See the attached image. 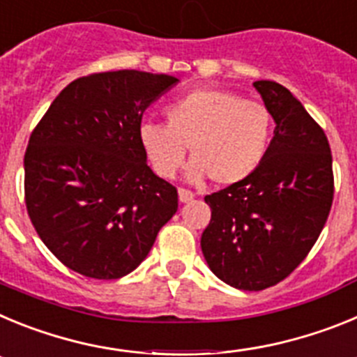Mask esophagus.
<instances>
[{"mask_svg": "<svg viewBox=\"0 0 357 357\" xmlns=\"http://www.w3.org/2000/svg\"><path fill=\"white\" fill-rule=\"evenodd\" d=\"M178 198H181L182 204H188V202L193 200L195 193H193V191H191V189L181 188V189H178Z\"/></svg>", "mask_w": 357, "mask_h": 357, "instance_id": "obj_1", "label": "esophagus"}]
</instances>
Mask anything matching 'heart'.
I'll return each mask as SVG.
<instances>
[{"label": "heart", "instance_id": "b5f03b06", "mask_svg": "<svg viewBox=\"0 0 357 357\" xmlns=\"http://www.w3.org/2000/svg\"><path fill=\"white\" fill-rule=\"evenodd\" d=\"M164 114L166 125L144 121L139 127L146 159L162 178L181 172L189 146L193 181L209 175L220 185L238 184L263 164L272 143L268 107L230 91H191L169 103Z\"/></svg>", "mask_w": 357, "mask_h": 357}]
</instances>
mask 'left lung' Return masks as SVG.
<instances>
[{
	"label": "left lung",
	"instance_id": "obj_1",
	"mask_svg": "<svg viewBox=\"0 0 357 357\" xmlns=\"http://www.w3.org/2000/svg\"><path fill=\"white\" fill-rule=\"evenodd\" d=\"M275 119L266 159L248 178L206 197L202 234L207 264L245 291L279 284L307 257L334 198L333 155L324 128L284 85L257 80Z\"/></svg>",
	"mask_w": 357,
	"mask_h": 357
}]
</instances>
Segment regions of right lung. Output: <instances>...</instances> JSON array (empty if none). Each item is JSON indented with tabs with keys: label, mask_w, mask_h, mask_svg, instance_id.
<instances>
[{
	"label": "right lung",
	"mask_w": 357,
	"mask_h": 357,
	"mask_svg": "<svg viewBox=\"0 0 357 357\" xmlns=\"http://www.w3.org/2000/svg\"><path fill=\"white\" fill-rule=\"evenodd\" d=\"M176 82L137 69L93 73L64 87L31 130L28 216L73 272L127 275L178 209L176 188L151 172L139 143L144 109Z\"/></svg>",
	"instance_id": "obj_1"
}]
</instances>
